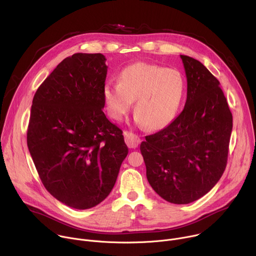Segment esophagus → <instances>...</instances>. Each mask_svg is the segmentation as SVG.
<instances>
[{"mask_svg": "<svg viewBox=\"0 0 256 256\" xmlns=\"http://www.w3.org/2000/svg\"><path fill=\"white\" fill-rule=\"evenodd\" d=\"M124 134L126 144H128V148H130V149L138 148V146L140 142V138L138 136H136V134H134L132 132H124Z\"/></svg>", "mask_w": 256, "mask_h": 256, "instance_id": "1", "label": "esophagus"}]
</instances>
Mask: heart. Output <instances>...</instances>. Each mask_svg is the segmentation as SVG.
<instances>
[{"instance_id":"b5f03b06","label":"heart","mask_w":256,"mask_h":256,"mask_svg":"<svg viewBox=\"0 0 256 256\" xmlns=\"http://www.w3.org/2000/svg\"><path fill=\"white\" fill-rule=\"evenodd\" d=\"M186 90V80L177 70L138 62L120 70L118 84H105L103 99L109 116L116 120L124 118L136 100V122L159 130L175 118Z\"/></svg>"}]
</instances>
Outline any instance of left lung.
I'll return each instance as SVG.
<instances>
[{"label":"left lung","mask_w":256,"mask_h":256,"mask_svg":"<svg viewBox=\"0 0 256 256\" xmlns=\"http://www.w3.org/2000/svg\"><path fill=\"white\" fill-rule=\"evenodd\" d=\"M188 79L181 114L140 144L147 179L165 200L186 204L208 194L222 177L233 118L220 82L198 60L180 56Z\"/></svg>","instance_id":"8db88e82"}]
</instances>
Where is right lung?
Returning <instances> with one entry per match:
<instances>
[{"mask_svg":"<svg viewBox=\"0 0 256 256\" xmlns=\"http://www.w3.org/2000/svg\"><path fill=\"white\" fill-rule=\"evenodd\" d=\"M101 54L64 58L36 91L27 146L46 190L77 210L112 190L128 149L122 130L103 112L107 75Z\"/></svg>","mask_w":256,"mask_h":256,"instance_id":"1","label":"right lung"}]
</instances>
